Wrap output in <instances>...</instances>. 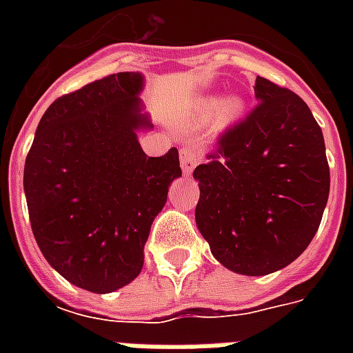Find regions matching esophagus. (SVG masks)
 <instances>
[{"label":"esophagus","mask_w":353,"mask_h":353,"mask_svg":"<svg viewBox=\"0 0 353 353\" xmlns=\"http://www.w3.org/2000/svg\"><path fill=\"white\" fill-rule=\"evenodd\" d=\"M179 161H181V170H183V174H191L192 170H194V166L200 162V154L196 153L191 145H187L181 149Z\"/></svg>","instance_id":"obj_1"}]
</instances>
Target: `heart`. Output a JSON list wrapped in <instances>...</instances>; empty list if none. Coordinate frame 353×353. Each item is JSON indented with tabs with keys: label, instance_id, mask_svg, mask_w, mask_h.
Returning a JSON list of instances; mask_svg holds the SVG:
<instances>
[{
	"label": "heart",
	"instance_id": "1",
	"mask_svg": "<svg viewBox=\"0 0 353 353\" xmlns=\"http://www.w3.org/2000/svg\"><path fill=\"white\" fill-rule=\"evenodd\" d=\"M215 109H217V100L210 98V100L202 101V108H200V111H202V117H206L208 119V117L214 113ZM240 113H242V101L238 100V98H230V100L225 101V103L221 105V109H219L217 121H219L221 126H227V124L232 123L234 119H238Z\"/></svg>",
	"mask_w": 353,
	"mask_h": 353
}]
</instances>
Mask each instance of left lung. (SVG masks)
Instances as JSON below:
<instances>
[{
  "instance_id": "8db88e82",
  "label": "left lung",
  "mask_w": 353,
  "mask_h": 353,
  "mask_svg": "<svg viewBox=\"0 0 353 353\" xmlns=\"http://www.w3.org/2000/svg\"><path fill=\"white\" fill-rule=\"evenodd\" d=\"M253 90L259 103L219 134L192 172L194 217L223 266L265 276L308 248L331 177L323 134L303 98L259 75Z\"/></svg>"
}]
</instances>
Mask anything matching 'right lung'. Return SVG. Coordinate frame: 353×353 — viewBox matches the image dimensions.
I'll return each instance as SVG.
<instances>
[{"instance_id":"add662e5","label":"right lung","mask_w":353,"mask_h":353,"mask_svg":"<svg viewBox=\"0 0 353 353\" xmlns=\"http://www.w3.org/2000/svg\"><path fill=\"white\" fill-rule=\"evenodd\" d=\"M139 73L123 72L64 94L45 111L24 164L35 242L77 288L111 293L143 266L153 219L181 176L179 153L147 157L136 132L151 123Z\"/></svg>"}]
</instances>
